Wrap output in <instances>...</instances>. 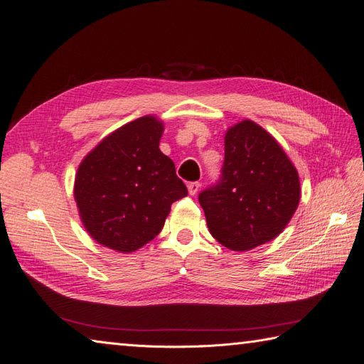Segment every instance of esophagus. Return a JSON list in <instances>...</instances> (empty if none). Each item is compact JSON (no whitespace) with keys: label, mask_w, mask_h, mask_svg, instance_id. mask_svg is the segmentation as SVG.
<instances>
[{"label":"esophagus","mask_w":364,"mask_h":364,"mask_svg":"<svg viewBox=\"0 0 364 364\" xmlns=\"http://www.w3.org/2000/svg\"><path fill=\"white\" fill-rule=\"evenodd\" d=\"M199 190H200V182H190L188 183V193L191 196H196L197 193H199Z\"/></svg>","instance_id":"34e87169"}]
</instances>
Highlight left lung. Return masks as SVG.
Segmentation results:
<instances>
[{"label": "left lung", "instance_id": "1", "mask_svg": "<svg viewBox=\"0 0 364 364\" xmlns=\"http://www.w3.org/2000/svg\"><path fill=\"white\" fill-rule=\"evenodd\" d=\"M299 199V176L269 132L250 119L228 129L220 181L199 194L220 245L245 252L277 238Z\"/></svg>", "mask_w": 364, "mask_h": 364}]
</instances>
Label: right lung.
I'll list each match as a JSON object with an SVG mask.
<instances>
[{
    "mask_svg": "<svg viewBox=\"0 0 364 364\" xmlns=\"http://www.w3.org/2000/svg\"><path fill=\"white\" fill-rule=\"evenodd\" d=\"M162 121L146 115L117 129L87 153L74 182L82 223L97 243L121 253L155 238L171 203L188 190L159 150Z\"/></svg>",
    "mask_w": 364,
    "mask_h": 364,
    "instance_id": "right-lung-1",
    "label": "right lung"
}]
</instances>
